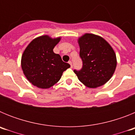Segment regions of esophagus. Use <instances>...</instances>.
Here are the masks:
<instances>
[{
  "instance_id": "obj_1",
  "label": "esophagus",
  "mask_w": 135,
  "mask_h": 135,
  "mask_svg": "<svg viewBox=\"0 0 135 135\" xmlns=\"http://www.w3.org/2000/svg\"><path fill=\"white\" fill-rule=\"evenodd\" d=\"M68 64H70V67H71V68H72V63H71V61H69V62H68Z\"/></svg>"
}]
</instances>
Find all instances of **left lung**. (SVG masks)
Returning <instances> with one entry per match:
<instances>
[{"instance_id":"left-lung-1","label":"left lung","mask_w":135,"mask_h":135,"mask_svg":"<svg viewBox=\"0 0 135 135\" xmlns=\"http://www.w3.org/2000/svg\"><path fill=\"white\" fill-rule=\"evenodd\" d=\"M83 66L74 70L82 84L90 89L103 86L110 80L117 65L116 55L103 38L86 33L78 39Z\"/></svg>"}]
</instances>
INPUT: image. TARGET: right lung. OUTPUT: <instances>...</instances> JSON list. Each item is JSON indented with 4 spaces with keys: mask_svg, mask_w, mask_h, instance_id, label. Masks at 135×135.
I'll return each instance as SVG.
<instances>
[{
    "mask_svg": "<svg viewBox=\"0 0 135 135\" xmlns=\"http://www.w3.org/2000/svg\"><path fill=\"white\" fill-rule=\"evenodd\" d=\"M61 37L48 35L37 37L30 42L21 56L23 74L32 85L39 89H49L60 80L63 72L70 67L53 52Z\"/></svg>",
    "mask_w": 135,
    "mask_h": 135,
    "instance_id": "add662e5",
    "label": "right lung"
}]
</instances>
